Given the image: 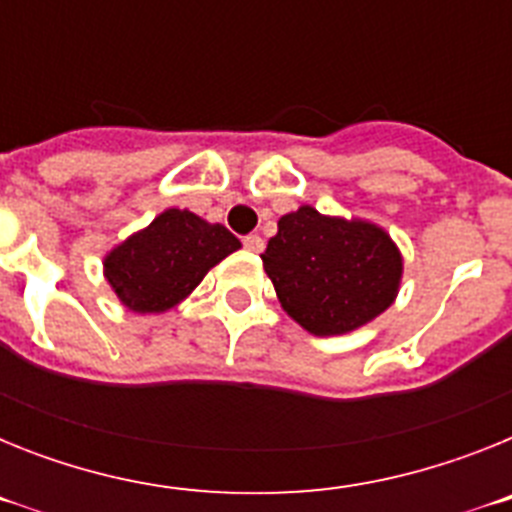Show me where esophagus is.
<instances>
[{
  "label": "esophagus",
  "instance_id": "obj_1",
  "mask_svg": "<svg viewBox=\"0 0 512 512\" xmlns=\"http://www.w3.org/2000/svg\"><path fill=\"white\" fill-rule=\"evenodd\" d=\"M243 248H248L251 253H261V251H264V238H261V235H256V233L246 235V238H243Z\"/></svg>",
  "mask_w": 512,
  "mask_h": 512
}]
</instances>
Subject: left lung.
Wrapping results in <instances>:
<instances>
[{
  "label": "left lung",
  "instance_id": "left-lung-1",
  "mask_svg": "<svg viewBox=\"0 0 512 512\" xmlns=\"http://www.w3.org/2000/svg\"><path fill=\"white\" fill-rule=\"evenodd\" d=\"M287 315L315 336H341L395 302L402 256L382 228L302 205L261 253Z\"/></svg>",
  "mask_w": 512,
  "mask_h": 512
}]
</instances>
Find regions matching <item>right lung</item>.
<instances>
[{"mask_svg": "<svg viewBox=\"0 0 512 512\" xmlns=\"http://www.w3.org/2000/svg\"><path fill=\"white\" fill-rule=\"evenodd\" d=\"M238 248L241 241L225 225L207 223L189 210H166L146 230L112 248L104 259V277L133 312H164Z\"/></svg>", "mask_w": 512, "mask_h": 512, "instance_id": "1", "label": "right lung"}]
</instances>
